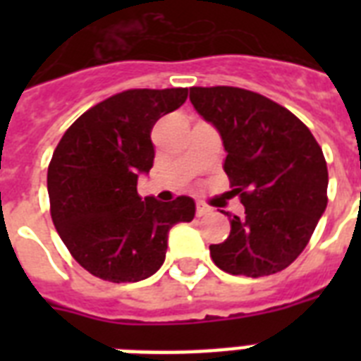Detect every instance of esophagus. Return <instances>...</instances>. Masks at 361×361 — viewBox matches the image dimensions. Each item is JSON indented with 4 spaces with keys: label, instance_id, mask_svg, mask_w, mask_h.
Returning <instances> with one entry per match:
<instances>
[{
    "label": "esophagus",
    "instance_id": "esophagus-1",
    "mask_svg": "<svg viewBox=\"0 0 361 361\" xmlns=\"http://www.w3.org/2000/svg\"><path fill=\"white\" fill-rule=\"evenodd\" d=\"M209 212H212V208H209V206H206V204H202V202L197 204V215H198V217H204V215H208Z\"/></svg>",
    "mask_w": 361,
    "mask_h": 361
}]
</instances>
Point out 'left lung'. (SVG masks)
Returning a JSON list of instances; mask_svg holds the SVG:
<instances>
[{
  "label": "left lung",
  "instance_id": "left-lung-1",
  "mask_svg": "<svg viewBox=\"0 0 361 361\" xmlns=\"http://www.w3.org/2000/svg\"><path fill=\"white\" fill-rule=\"evenodd\" d=\"M192 106L221 135L232 195L245 215L231 236L209 245L226 274L264 277L290 266L305 249L328 204L324 153L290 110L241 87H191Z\"/></svg>",
  "mask_w": 361,
  "mask_h": 361
}]
</instances>
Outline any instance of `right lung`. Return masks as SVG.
Wrapping results in <instances>:
<instances>
[{"label":"right lung","mask_w":361,"mask_h":361,"mask_svg":"<svg viewBox=\"0 0 361 361\" xmlns=\"http://www.w3.org/2000/svg\"><path fill=\"white\" fill-rule=\"evenodd\" d=\"M187 87L127 90L78 118L48 166L50 214L59 238L99 279L136 283L157 271L169 232L195 217V200H142L136 183L155 159L152 129L185 103Z\"/></svg>","instance_id":"add662e5"}]
</instances>
